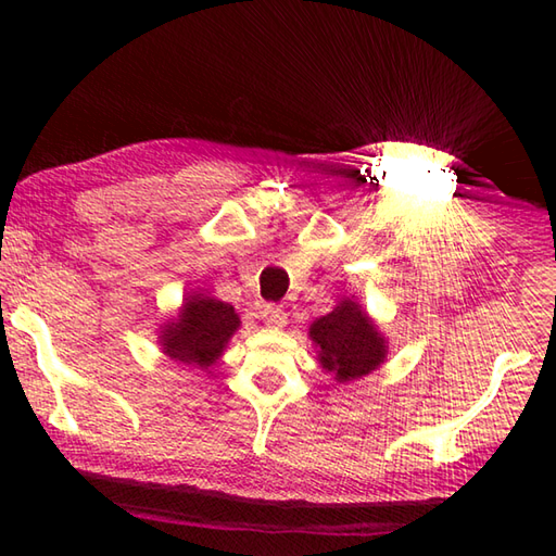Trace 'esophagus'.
<instances>
[{
  "label": "esophagus",
  "mask_w": 556,
  "mask_h": 556,
  "mask_svg": "<svg viewBox=\"0 0 556 556\" xmlns=\"http://www.w3.org/2000/svg\"><path fill=\"white\" fill-rule=\"evenodd\" d=\"M262 321H265L269 328H281L287 326V314L285 308L281 306H275V304H267L265 308H262Z\"/></svg>",
  "instance_id": "1"
}]
</instances>
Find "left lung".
<instances>
[{"mask_svg":"<svg viewBox=\"0 0 556 556\" xmlns=\"http://www.w3.org/2000/svg\"><path fill=\"white\" fill-rule=\"evenodd\" d=\"M308 336L318 348L321 368L333 372L338 382L365 378L388 357V341L353 299L338 301L331 314L316 318Z\"/></svg>","mask_w":556,"mask_h":556,"instance_id":"obj_1","label":"left lung"}]
</instances>
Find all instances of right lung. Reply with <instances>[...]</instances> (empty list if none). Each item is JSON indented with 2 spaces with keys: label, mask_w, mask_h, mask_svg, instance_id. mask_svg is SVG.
I'll use <instances>...</instances> for the list:
<instances>
[{
  "label": "right lung",
  "mask_w": 556,
  "mask_h": 556,
  "mask_svg": "<svg viewBox=\"0 0 556 556\" xmlns=\"http://www.w3.org/2000/svg\"><path fill=\"white\" fill-rule=\"evenodd\" d=\"M238 328L240 316L230 304L193 291L184 299L178 316L164 324L159 343L172 361L208 370L220 361L225 345Z\"/></svg>",
  "instance_id": "right-lung-1"
}]
</instances>
